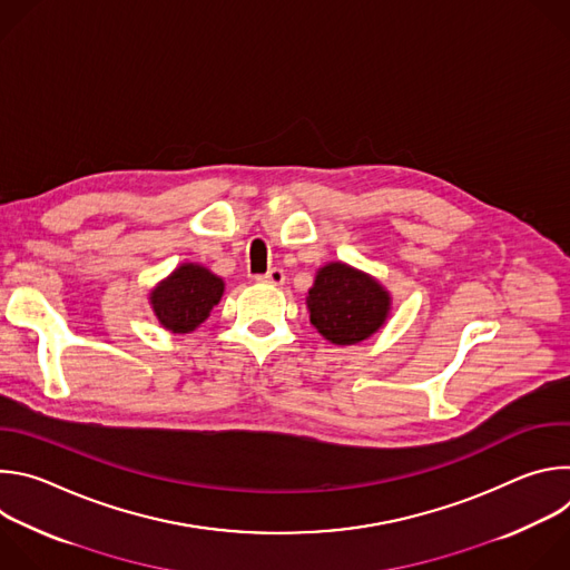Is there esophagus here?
I'll list each match as a JSON object with an SVG mask.
<instances>
[{
  "mask_svg": "<svg viewBox=\"0 0 570 570\" xmlns=\"http://www.w3.org/2000/svg\"><path fill=\"white\" fill-rule=\"evenodd\" d=\"M257 282L262 284H273V286H282L286 282V273L282 268H271L266 275H259Z\"/></svg>",
  "mask_w": 570,
  "mask_h": 570,
  "instance_id": "esophagus-1",
  "label": "esophagus"
}]
</instances>
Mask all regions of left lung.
Segmentation results:
<instances>
[{"mask_svg":"<svg viewBox=\"0 0 570 570\" xmlns=\"http://www.w3.org/2000/svg\"><path fill=\"white\" fill-rule=\"evenodd\" d=\"M311 324L334 345H356L376 334L390 313V293L343 262L322 266L308 288Z\"/></svg>","mask_w":570,"mask_h":570,"instance_id":"obj_1","label":"left lung"}]
</instances>
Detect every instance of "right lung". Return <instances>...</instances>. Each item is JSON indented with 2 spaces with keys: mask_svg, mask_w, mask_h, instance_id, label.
I'll use <instances>...</instances> for the list:
<instances>
[{
  "mask_svg": "<svg viewBox=\"0 0 570 570\" xmlns=\"http://www.w3.org/2000/svg\"><path fill=\"white\" fill-rule=\"evenodd\" d=\"M225 284L200 264H183L150 291V306L159 324L174 334H189L220 302Z\"/></svg>",
  "mask_w": 570,
  "mask_h": 570,
  "instance_id": "1",
  "label": "right lung"
}]
</instances>
